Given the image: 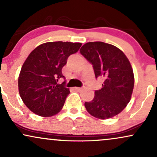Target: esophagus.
Returning a JSON list of instances; mask_svg holds the SVG:
<instances>
[{
    "mask_svg": "<svg viewBox=\"0 0 157 157\" xmlns=\"http://www.w3.org/2000/svg\"><path fill=\"white\" fill-rule=\"evenodd\" d=\"M75 90H77V91H81V90H82V88H78V87H75Z\"/></svg>",
    "mask_w": 157,
    "mask_h": 157,
    "instance_id": "1",
    "label": "esophagus"
}]
</instances>
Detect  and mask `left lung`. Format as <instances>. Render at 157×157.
<instances>
[{
	"mask_svg": "<svg viewBox=\"0 0 157 157\" xmlns=\"http://www.w3.org/2000/svg\"><path fill=\"white\" fill-rule=\"evenodd\" d=\"M80 52L92 63L96 77L105 78L102 88L96 90L93 100L85 102L87 111L102 120L119 114L129 102L135 84L129 59L117 47L102 41L86 43Z\"/></svg>",
	"mask_w": 157,
	"mask_h": 157,
	"instance_id": "left-lung-1",
	"label": "left lung"
}]
</instances>
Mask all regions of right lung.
I'll list each match as a JSON object with an SVG mask.
<instances>
[{
    "label": "right lung",
    "mask_w": 157,
    "mask_h": 157,
    "mask_svg": "<svg viewBox=\"0 0 157 157\" xmlns=\"http://www.w3.org/2000/svg\"><path fill=\"white\" fill-rule=\"evenodd\" d=\"M80 42L50 41L36 48L26 60L18 77L20 96L31 112L42 117L58 114L63 108L69 89L65 82L58 83L62 68L71 54L81 47Z\"/></svg>",
    "instance_id": "add662e5"
}]
</instances>
